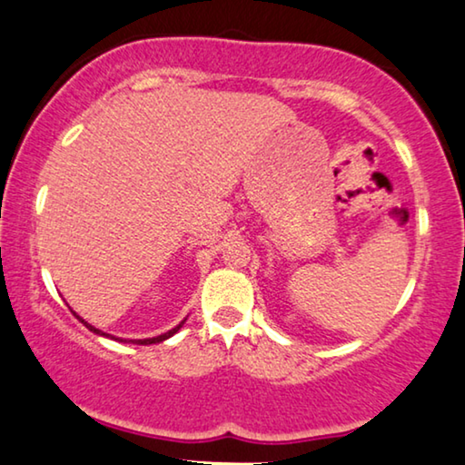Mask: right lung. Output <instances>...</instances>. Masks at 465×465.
<instances>
[{
	"mask_svg": "<svg viewBox=\"0 0 465 465\" xmlns=\"http://www.w3.org/2000/svg\"><path fill=\"white\" fill-rule=\"evenodd\" d=\"M77 318H80V316H77ZM80 320H82V318H80ZM82 322H84V320H82ZM84 324H86V326H88V329H90V331H93V332H96V335H103V337H107V335H104V332H103V331H99V329H94V326H93V324H88V322H84ZM181 326H183V322H181L179 326H174V329H173V331H168V332H164V335H160V337H152V339H139V341H136V343H139V345H152V343H160V341H164V339H168V337H173V335H174V332L181 329Z\"/></svg>",
	"mask_w": 465,
	"mask_h": 465,
	"instance_id": "obj_1",
	"label": "right lung"
}]
</instances>
